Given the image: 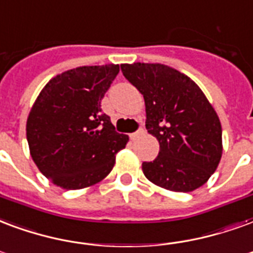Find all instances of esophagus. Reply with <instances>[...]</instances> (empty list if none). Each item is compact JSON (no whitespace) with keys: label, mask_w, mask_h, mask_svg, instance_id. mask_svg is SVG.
I'll return each mask as SVG.
<instances>
[{"label":"esophagus","mask_w":253,"mask_h":253,"mask_svg":"<svg viewBox=\"0 0 253 253\" xmlns=\"http://www.w3.org/2000/svg\"><path fill=\"white\" fill-rule=\"evenodd\" d=\"M143 132H145V130H143V127H141V128H139L138 131L130 134V138H131V139H135V138H138V136H139V135H142Z\"/></svg>","instance_id":"1"}]
</instances>
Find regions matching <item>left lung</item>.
I'll return each instance as SVG.
<instances>
[{"mask_svg": "<svg viewBox=\"0 0 253 253\" xmlns=\"http://www.w3.org/2000/svg\"><path fill=\"white\" fill-rule=\"evenodd\" d=\"M123 76L143 95L146 128L160 154L143 162L146 178L173 192H193L211 178L222 154L221 123L201 88L165 64L121 65Z\"/></svg>", "mask_w": 253, "mask_h": 253, "instance_id": "8db88e82", "label": "left lung"}]
</instances>
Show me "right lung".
Segmentation results:
<instances>
[{
    "instance_id": "1",
    "label": "right lung",
    "mask_w": 253,
    "mask_h": 253,
    "mask_svg": "<svg viewBox=\"0 0 253 253\" xmlns=\"http://www.w3.org/2000/svg\"><path fill=\"white\" fill-rule=\"evenodd\" d=\"M119 65H87L57 75L41 89L27 121L35 164L60 188L83 189L107 177L128 136L100 108Z\"/></svg>"
}]
</instances>
